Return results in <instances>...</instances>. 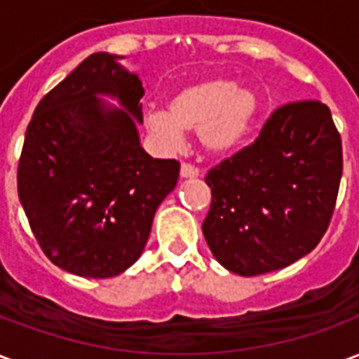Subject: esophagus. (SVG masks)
<instances>
[{
  "instance_id": "34e87169",
  "label": "esophagus",
  "mask_w": 359,
  "mask_h": 359,
  "mask_svg": "<svg viewBox=\"0 0 359 359\" xmlns=\"http://www.w3.org/2000/svg\"><path fill=\"white\" fill-rule=\"evenodd\" d=\"M180 175L187 179H194V177H200V169L194 163H182L180 165Z\"/></svg>"
}]
</instances>
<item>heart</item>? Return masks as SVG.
Masks as SVG:
<instances>
[{
    "label": "heart",
    "instance_id": "b5f03b06",
    "mask_svg": "<svg viewBox=\"0 0 359 359\" xmlns=\"http://www.w3.org/2000/svg\"><path fill=\"white\" fill-rule=\"evenodd\" d=\"M257 115L259 97L254 90L234 86L226 79H202L180 86L167 111H148L146 125L169 146H179L182 130H200L210 151L229 154L246 142Z\"/></svg>",
    "mask_w": 359,
    "mask_h": 359
}]
</instances>
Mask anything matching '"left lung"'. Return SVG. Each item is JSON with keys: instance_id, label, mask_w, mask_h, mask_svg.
<instances>
[{"instance_id": "8db88e82", "label": "left lung", "mask_w": 359, "mask_h": 359, "mask_svg": "<svg viewBox=\"0 0 359 359\" xmlns=\"http://www.w3.org/2000/svg\"><path fill=\"white\" fill-rule=\"evenodd\" d=\"M342 177V140L317 100L280 105L250 146L205 175L211 205L203 236L242 277L283 269L327 233Z\"/></svg>"}]
</instances>
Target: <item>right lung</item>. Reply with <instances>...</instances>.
Returning a JSON list of instances; mask_svg holds the SVG:
<instances>
[{"mask_svg": "<svg viewBox=\"0 0 359 359\" xmlns=\"http://www.w3.org/2000/svg\"><path fill=\"white\" fill-rule=\"evenodd\" d=\"M115 95L125 110L95 97ZM142 82L117 55L92 53L43 95L25 134L17 188L51 264L81 277L128 269L179 180L177 159H154L138 140Z\"/></svg>", "mask_w": 359, "mask_h": 359, "instance_id": "1", "label": "right lung"}]
</instances>
